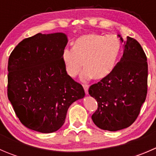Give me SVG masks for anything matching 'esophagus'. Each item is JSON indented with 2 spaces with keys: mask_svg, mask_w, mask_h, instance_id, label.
I'll return each instance as SVG.
<instances>
[{
  "mask_svg": "<svg viewBox=\"0 0 156 156\" xmlns=\"http://www.w3.org/2000/svg\"><path fill=\"white\" fill-rule=\"evenodd\" d=\"M83 87H84V91H85V94H88V88H89V85L87 84H83Z\"/></svg>",
  "mask_w": 156,
  "mask_h": 156,
  "instance_id": "esophagus-1",
  "label": "esophagus"
}]
</instances>
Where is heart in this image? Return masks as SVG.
Listing matches in <instances>:
<instances>
[{"instance_id": "b5f03b06", "label": "heart", "mask_w": 156, "mask_h": 156, "mask_svg": "<svg viewBox=\"0 0 156 156\" xmlns=\"http://www.w3.org/2000/svg\"><path fill=\"white\" fill-rule=\"evenodd\" d=\"M122 49L120 39L114 34H84L74 41L72 50L66 49L62 52L66 71L69 76L76 77L82 71L83 64L84 76L104 80L115 69Z\"/></svg>"}]
</instances>
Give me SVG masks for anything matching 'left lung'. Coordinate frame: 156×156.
Instances as JSON below:
<instances>
[{
  "instance_id": "left-lung-1",
  "label": "left lung",
  "mask_w": 156,
  "mask_h": 156,
  "mask_svg": "<svg viewBox=\"0 0 156 156\" xmlns=\"http://www.w3.org/2000/svg\"><path fill=\"white\" fill-rule=\"evenodd\" d=\"M124 46L123 56L112 75L92 84L88 90L98 104L92 115L93 122L100 129L109 131L130 126L137 119L147 94L145 53L133 37H127Z\"/></svg>"
}]
</instances>
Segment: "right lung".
Wrapping results in <instances>:
<instances>
[{
    "mask_svg": "<svg viewBox=\"0 0 156 156\" xmlns=\"http://www.w3.org/2000/svg\"><path fill=\"white\" fill-rule=\"evenodd\" d=\"M63 33H41L22 41L8 59L7 96L24 126L53 133L65 122L72 103L84 97L81 84L67 74Z\"/></svg>",
    "mask_w": 156,
    "mask_h": 156,
    "instance_id": "obj_1",
    "label": "right lung"
}]
</instances>
